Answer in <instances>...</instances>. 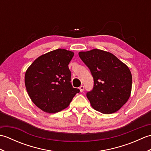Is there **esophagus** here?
<instances>
[{
    "mask_svg": "<svg viewBox=\"0 0 151 151\" xmlns=\"http://www.w3.org/2000/svg\"><path fill=\"white\" fill-rule=\"evenodd\" d=\"M79 89H80V91H81V92H83V91H84V86H80Z\"/></svg>",
    "mask_w": 151,
    "mask_h": 151,
    "instance_id": "obj_1",
    "label": "esophagus"
}]
</instances>
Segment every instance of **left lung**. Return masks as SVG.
I'll return each instance as SVG.
<instances>
[{
  "mask_svg": "<svg viewBox=\"0 0 151 151\" xmlns=\"http://www.w3.org/2000/svg\"><path fill=\"white\" fill-rule=\"evenodd\" d=\"M78 55L93 77V88L86 94L91 106L104 114L118 111L132 91L129 67L113 54L100 49L80 52Z\"/></svg>",
  "mask_w": 151,
  "mask_h": 151,
  "instance_id": "obj_1",
  "label": "left lung"
}]
</instances>
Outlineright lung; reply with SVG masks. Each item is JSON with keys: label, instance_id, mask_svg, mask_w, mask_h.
<instances>
[{"label": "right lung", "instance_id": "1", "mask_svg": "<svg viewBox=\"0 0 151 151\" xmlns=\"http://www.w3.org/2000/svg\"><path fill=\"white\" fill-rule=\"evenodd\" d=\"M72 51L58 49L38 57L27 69L24 82L32 101L45 112L57 113L68 107L80 92L73 88L68 65Z\"/></svg>", "mask_w": 151, "mask_h": 151}]
</instances>
